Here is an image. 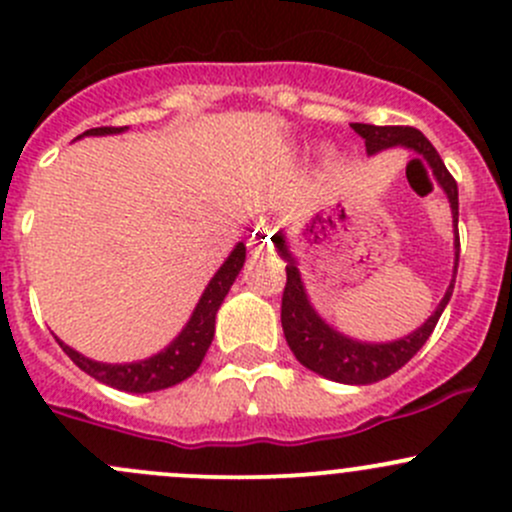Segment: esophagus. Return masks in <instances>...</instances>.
Returning a JSON list of instances; mask_svg holds the SVG:
<instances>
[{"instance_id":"1","label":"esophagus","mask_w":512,"mask_h":512,"mask_svg":"<svg viewBox=\"0 0 512 512\" xmlns=\"http://www.w3.org/2000/svg\"><path fill=\"white\" fill-rule=\"evenodd\" d=\"M247 247H250L252 257H260L265 255V252H270V238H267L265 225L260 223L255 230H252L250 238H247Z\"/></svg>"}]
</instances>
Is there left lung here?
<instances>
[{
  "label": "left lung",
  "instance_id": "obj_1",
  "mask_svg": "<svg viewBox=\"0 0 512 512\" xmlns=\"http://www.w3.org/2000/svg\"><path fill=\"white\" fill-rule=\"evenodd\" d=\"M360 137L365 139V152L373 154L383 152V149L392 147H405L419 154L429 166H432L434 176H437L439 186L444 188L446 198H449L451 215H454V274H451V284L446 287L444 299L439 301L437 311L424 321L417 331L410 336H402L390 343H363L353 341V338L343 336L333 326H328L319 316V311L311 306L309 294H306L304 282H301V272L297 267V257L289 250L287 238L284 233L272 235L274 247L279 255L287 260V287L282 294V328L284 338H287L289 348L297 355V360L304 368L314 370L321 378L333 380V383L343 385H370L385 380L387 375L397 373L412 355H417L419 348L427 343L432 336L434 326H437L441 311L449 304L451 292H454L456 270H459V188H456L454 176L446 171L444 161L432 147L427 137L414 127H378V125H360L353 122L351 125Z\"/></svg>",
  "mask_w": 512,
  "mask_h": 512
}]
</instances>
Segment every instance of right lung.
Instances as JSON below:
<instances>
[{
    "label": "right lung",
    "mask_w": 512,
    "mask_h": 512,
    "mask_svg": "<svg viewBox=\"0 0 512 512\" xmlns=\"http://www.w3.org/2000/svg\"><path fill=\"white\" fill-rule=\"evenodd\" d=\"M127 127H95L83 132L80 137H102V134H120ZM78 137V139H80ZM242 265H245V242H238L228 260L220 265V270L213 274L208 287L203 289L201 299H198L196 309H193L188 324L181 328L179 336L157 355L147 360H134V363H100V360L85 358L83 353L73 351L71 346L58 338L61 348L66 351L68 358L78 365L80 370L90 375V378L100 380V383L117 387L125 392H157L166 390L171 385L184 383L198 370V365L206 358V351L211 348L213 333H215V314H218L220 304H223L225 294L233 287L235 277H238Z\"/></svg>",
    "instance_id": "right-lung-1"
}]
</instances>
